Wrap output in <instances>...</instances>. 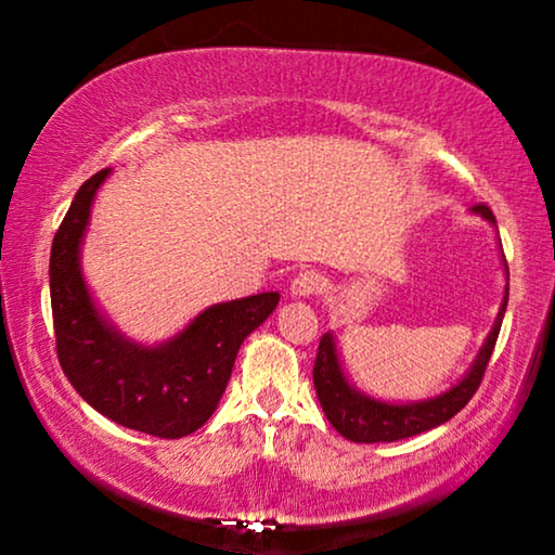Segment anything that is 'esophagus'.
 I'll use <instances>...</instances> for the list:
<instances>
[{
	"instance_id": "34e87169",
	"label": "esophagus",
	"mask_w": 555,
	"mask_h": 555,
	"mask_svg": "<svg viewBox=\"0 0 555 555\" xmlns=\"http://www.w3.org/2000/svg\"><path fill=\"white\" fill-rule=\"evenodd\" d=\"M321 291H323V278L313 270L298 272V275L291 280V295H293V298H308V295H315Z\"/></svg>"
}]
</instances>
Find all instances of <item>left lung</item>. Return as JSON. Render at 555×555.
<instances>
[{
    "label": "left lung",
    "mask_w": 555,
    "mask_h": 555,
    "mask_svg": "<svg viewBox=\"0 0 555 555\" xmlns=\"http://www.w3.org/2000/svg\"><path fill=\"white\" fill-rule=\"evenodd\" d=\"M469 211L495 227V217H492V211L485 207V204H477V207H473ZM500 249H503V245H500ZM503 268H505V295H503V302H500L495 323H492L488 338H485V344L480 348V353H477L475 361L469 363L465 376H462L457 384H452L447 391L437 393V397L420 399V401H386L361 391L359 386L346 376L344 361H340V353L336 348V336H333L331 331L323 333L321 346H318L315 366H313V384H315L318 401H321L323 412L333 424V429H336L340 437L351 439V442L374 444V442H397V439L422 435V431H429L439 427V424L450 422L452 416L457 414L469 399H473V393L482 382L485 369H488L492 348H495L500 325H503V315L507 308V264L505 262Z\"/></svg>",
    "instance_id": "8db88e82"
}]
</instances>
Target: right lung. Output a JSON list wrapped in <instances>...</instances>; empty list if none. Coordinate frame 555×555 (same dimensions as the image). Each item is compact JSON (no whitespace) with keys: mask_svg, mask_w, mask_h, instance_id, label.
<instances>
[{"mask_svg":"<svg viewBox=\"0 0 555 555\" xmlns=\"http://www.w3.org/2000/svg\"><path fill=\"white\" fill-rule=\"evenodd\" d=\"M103 169L78 189L50 253V300L57 359L67 382L120 427L179 439L215 414L240 346L278 308L280 293L217 302L162 344L128 338L105 315L82 275V242Z\"/></svg>","mask_w":555,"mask_h":555,"instance_id":"right-lung-1","label":"right lung"}]
</instances>
